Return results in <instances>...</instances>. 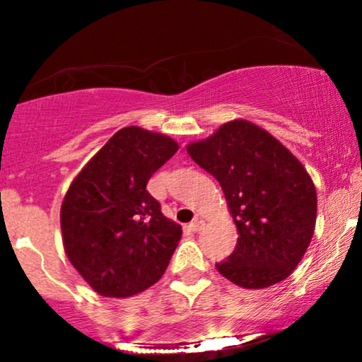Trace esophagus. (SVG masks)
<instances>
[{
  "mask_svg": "<svg viewBox=\"0 0 362 362\" xmlns=\"http://www.w3.org/2000/svg\"><path fill=\"white\" fill-rule=\"evenodd\" d=\"M202 226H204V221H202V219H194V221H192L191 224H189V229H191L192 232H199Z\"/></svg>",
  "mask_w": 362,
  "mask_h": 362,
  "instance_id": "esophagus-1",
  "label": "esophagus"
}]
</instances>
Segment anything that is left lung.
I'll return each mask as SVG.
<instances>
[{
    "mask_svg": "<svg viewBox=\"0 0 362 362\" xmlns=\"http://www.w3.org/2000/svg\"><path fill=\"white\" fill-rule=\"evenodd\" d=\"M219 181L237 226V245L217 272L242 288L285 280L303 259L316 224L313 180L288 148L244 118L186 146Z\"/></svg>",
    "mask_w": 362,
    "mask_h": 362,
    "instance_id": "1",
    "label": "left lung"
}]
</instances>
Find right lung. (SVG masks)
I'll return each instance as SVG.
<instances>
[{
    "mask_svg": "<svg viewBox=\"0 0 362 362\" xmlns=\"http://www.w3.org/2000/svg\"><path fill=\"white\" fill-rule=\"evenodd\" d=\"M177 150L163 133L125 127L69 186L61 206L64 250L98 295L127 298L165 274L182 229L146 185Z\"/></svg>",
    "mask_w": 362,
    "mask_h": 362,
    "instance_id": "add662e5",
    "label": "right lung"
}]
</instances>
